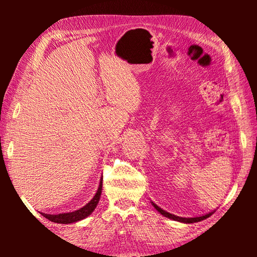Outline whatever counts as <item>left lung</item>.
<instances>
[{"instance_id": "obj_1", "label": "left lung", "mask_w": 257, "mask_h": 257, "mask_svg": "<svg viewBox=\"0 0 257 257\" xmlns=\"http://www.w3.org/2000/svg\"><path fill=\"white\" fill-rule=\"evenodd\" d=\"M151 203H152V205H153V206L156 208V211H158L159 213H161V214H162L163 216L168 217V219H171V220L178 221V222H182V223H194V222H199V221L207 219L208 216H211V215L213 214V213H214V211H212V212H210V213H206V214L201 215V216H195V217H182V216H178V215H175V214H171V213H169V212H167V211H164L163 208H161L160 206L156 205V204H155V203H153V202H151Z\"/></svg>"}]
</instances>
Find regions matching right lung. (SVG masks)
Instances as JSON below:
<instances>
[{
    "mask_svg": "<svg viewBox=\"0 0 257 257\" xmlns=\"http://www.w3.org/2000/svg\"><path fill=\"white\" fill-rule=\"evenodd\" d=\"M102 181H103V178L99 179L98 189L96 191V194L94 195V197L90 199L85 206L80 207L79 210H76L73 212H68V213H59V214H46V213H42V215L46 217V219H49L50 221H52V222L63 223V224L78 222V221L86 219V217L92 214L93 211L96 208L97 204L99 202V198H101L102 186H103Z\"/></svg>",
    "mask_w": 257,
    "mask_h": 257,
    "instance_id": "add662e5",
    "label": "right lung"
}]
</instances>
